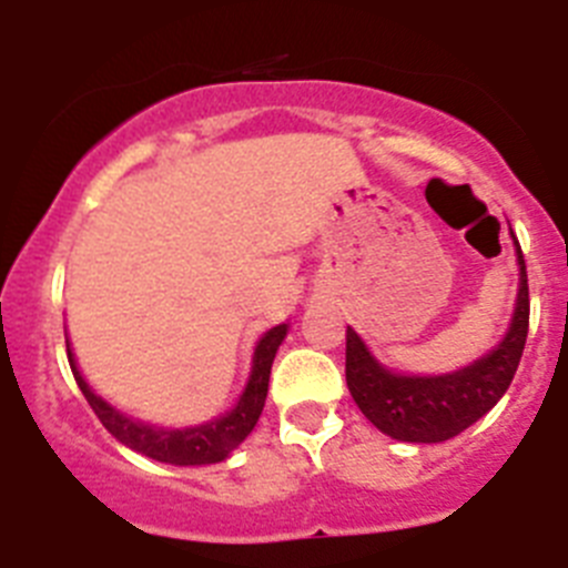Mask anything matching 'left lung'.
Returning <instances> with one entry per match:
<instances>
[{"mask_svg": "<svg viewBox=\"0 0 568 568\" xmlns=\"http://www.w3.org/2000/svg\"><path fill=\"white\" fill-rule=\"evenodd\" d=\"M520 293L515 318L486 358L475 361L466 369L438 378H406L378 364L364 346V341L346 327V386L353 393L361 413L378 426L381 433L395 440L413 444H438L449 440L466 426L484 418L491 406L504 398L511 378L518 373L520 355L529 333V281L526 261L518 244Z\"/></svg>", "mask_w": 568, "mask_h": 568, "instance_id": "left-lung-1", "label": "left lung"}]
</instances>
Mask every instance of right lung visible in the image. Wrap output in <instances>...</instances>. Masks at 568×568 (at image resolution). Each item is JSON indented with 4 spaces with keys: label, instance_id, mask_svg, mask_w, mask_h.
<instances>
[{
    "label": "right lung",
    "instance_id": "add662e5",
    "mask_svg": "<svg viewBox=\"0 0 568 568\" xmlns=\"http://www.w3.org/2000/svg\"><path fill=\"white\" fill-rule=\"evenodd\" d=\"M284 335H287V324H278V327H273L258 341V346H255L253 375H250L247 389H244V395H241L239 406H235L233 413L213 420V424L195 426V429H155V426L142 424V420L124 418L122 413H115L113 406H108L102 398H97V395L90 393V386L84 384L77 364H73L70 346L68 361L79 389H82V395L88 398L90 409L99 415L102 426L115 440H122L124 446H130L135 453L148 455V458L153 460H162V464L202 466L224 460L241 440L253 433L255 420H258L261 409H264V400H267L270 369H273L275 349H278V344L284 341Z\"/></svg>",
    "mask_w": 568,
    "mask_h": 568
}]
</instances>
